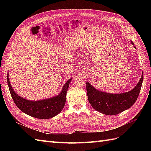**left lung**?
Instances as JSON below:
<instances>
[{"mask_svg":"<svg viewBox=\"0 0 151 151\" xmlns=\"http://www.w3.org/2000/svg\"><path fill=\"white\" fill-rule=\"evenodd\" d=\"M132 44L134 45L132 42ZM143 79L142 74L133 89L122 94L101 92L94 88L88 82L86 83V89L89 102L94 109L104 115H117L130 108L135 103L139 95Z\"/></svg>","mask_w":151,"mask_h":151,"instance_id":"left-lung-1","label":"left lung"}]
</instances>
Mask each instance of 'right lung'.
Instances as JSON below:
<instances>
[{"label": "right lung", "instance_id": "1", "mask_svg": "<svg viewBox=\"0 0 151 151\" xmlns=\"http://www.w3.org/2000/svg\"><path fill=\"white\" fill-rule=\"evenodd\" d=\"M68 80L63 86L60 94L55 97L42 101H29L19 96L11 86L7 76V84L14 102L21 111L39 119H48L56 116L62 110L66 101V94L71 81Z\"/></svg>", "mask_w": 151, "mask_h": 151}]
</instances>
